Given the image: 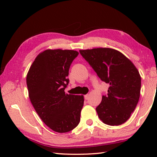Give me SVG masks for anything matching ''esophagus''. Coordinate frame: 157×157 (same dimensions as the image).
I'll list each match as a JSON object with an SVG mask.
<instances>
[{"mask_svg":"<svg viewBox=\"0 0 157 157\" xmlns=\"http://www.w3.org/2000/svg\"><path fill=\"white\" fill-rule=\"evenodd\" d=\"M84 98H85V100H89V94H86V95H84Z\"/></svg>","mask_w":157,"mask_h":157,"instance_id":"34e87169","label":"esophagus"}]
</instances>
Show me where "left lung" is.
I'll return each mask as SVG.
<instances>
[{"instance_id":"obj_1","label":"left lung","mask_w":157,"mask_h":157,"mask_svg":"<svg viewBox=\"0 0 157 157\" xmlns=\"http://www.w3.org/2000/svg\"><path fill=\"white\" fill-rule=\"evenodd\" d=\"M79 52L103 82L109 84L96 107L105 124L120 125L128 120L139 102L141 78L132 61L110 48L79 50Z\"/></svg>"}]
</instances>
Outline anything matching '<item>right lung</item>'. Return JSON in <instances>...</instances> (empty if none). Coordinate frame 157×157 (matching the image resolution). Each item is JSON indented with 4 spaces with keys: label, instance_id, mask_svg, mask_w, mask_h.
<instances>
[{
    "label": "right lung",
    "instance_id": "right-lung-1",
    "mask_svg": "<svg viewBox=\"0 0 157 157\" xmlns=\"http://www.w3.org/2000/svg\"><path fill=\"white\" fill-rule=\"evenodd\" d=\"M78 54L73 50H46L37 55L27 74L32 105L44 123L58 133L71 131L80 121L83 95L64 91L69 68Z\"/></svg>",
    "mask_w": 157,
    "mask_h": 157
}]
</instances>
